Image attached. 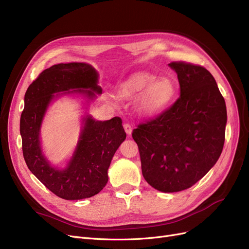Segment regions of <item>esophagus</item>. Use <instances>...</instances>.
Listing matches in <instances>:
<instances>
[{
  "label": "esophagus",
  "mask_w": 249,
  "mask_h": 249,
  "mask_svg": "<svg viewBox=\"0 0 249 249\" xmlns=\"http://www.w3.org/2000/svg\"><path fill=\"white\" fill-rule=\"evenodd\" d=\"M124 130H125V132L128 134V135H130L131 133H132V127H131V125L129 124V123H124Z\"/></svg>",
  "instance_id": "1"
}]
</instances>
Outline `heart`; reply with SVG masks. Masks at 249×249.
<instances>
[{"label": "heart", "mask_w": 249, "mask_h": 249, "mask_svg": "<svg viewBox=\"0 0 249 249\" xmlns=\"http://www.w3.org/2000/svg\"><path fill=\"white\" fill-rule=\"evenodd\" d=\"M121 98L138 96V110L144 115H153L169 105L175 94V86L170 79H158L147 72H137L125 79L118 89Z\"/></svg>", "instance_id": "1"}]
</instances>
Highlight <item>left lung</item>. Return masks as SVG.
Returning a JSON list of instances; mask_svg holds the SVG:
<instances>
[{
  "label": "left lung",
  "instance_id": "left-lung-1",
  "mask_svg": "<svg viewBox=\"0 0 249 249\" xmlns=\"http://www.w3.org/2000/svg\"><path fill=\"white\" fill-rule=\"evenodd\" d=\"M180 96L157 118L132 132L145 181L161 192L196 184L219 160L225 142L227 110L213 75L202 66L172 62Z\"/></svg>",
  "mask_w": 249,
  "mask_h": 249
}]
</instances>
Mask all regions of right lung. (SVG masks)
I'll return each instance as SVG.
<instances>
[{
    "label": "right lung",
    "instance_id": "1",
    "mask_svg": "<svg viewBox=\"0 0 249 249\" xmlns=\"http://www.w3.org/2000/svg\"><path fill=\"white\" fill-rule=\"evenodd\" d=\"M98 82L99 73L91 65L61 63L42 71L25 92L20 118L25 163L42 184L63 199L77 200L98 194L109 179L107 169L116 150L126 138L121 118L96 121L88 115L83 118L77 146L66 168L51 166L42 154L40 127L53 94L76 92L92 100L95 93H102Z\"/></svg>",
    "mask_w": 249,
    "mask_h": 249
}]
</instances>
